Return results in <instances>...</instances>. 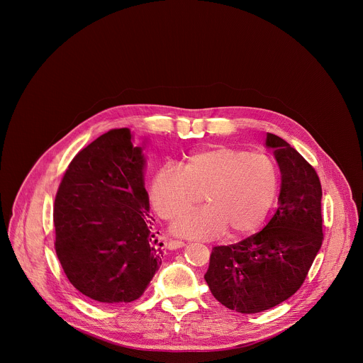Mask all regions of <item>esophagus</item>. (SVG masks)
I'll return each mask as SVG.
<instances>
[{"instance_id": "34e87169", "label": "esophagus", "mask_w": 363, "mask_h": 363, "mask_svg": "<svg viewBox=\"0 0 363 363\" xmlns=\"http://www.w3.org/2000/svg\"><path fill=\"white\" fill-rule=\"evenodd\" d=\"M165 245L168 250H178V248H182L185 245V242L179 241V240H168L165 242Z\"/></svg>"}]
</instances>
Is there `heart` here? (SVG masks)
I'll return each instance as SVG.
<instances>
[{
  "mask_svg": "<svg viewBox=\"0 0 363 363\" xmlns=\"http://www.w3.org/2000/svg\"><path fill=\"white\" fill-rule=\"evenodd\" d=\"M279 175L263 153L233 146L194 152L182 168L164 165L153 175L149 196L164 220H175L199 200L206 206L179 217L172 233L186 238H211L228 228L237 237L260 225L276 199Z\"/></svg>",
  "mask_w": 363,
  "mask_h": 363,
  "instance_id": "heart-1",
  "label": "heart"
}]
</instances>
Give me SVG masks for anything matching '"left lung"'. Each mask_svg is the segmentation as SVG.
Returning <instances> with one entry per match:
<instances>
[{
	"label": "left lung",
	"mask_w": 363,
	"mask_h": 363,
	"mask_svg": "<svg viewBox=\"0 0 363 363\" xmlns=\"http://www.w3.org/2000/svg\"><path fill=\"white\" fill-rule=\"evenodd\" d=\"M281 174L279 206L260 231L214 247L203 279L213 296L240 313H258L303 284L322 241V185L313 167L284 139L267 133Z\"/></svg>",
	"instance_id": "1"
}]
</instances>
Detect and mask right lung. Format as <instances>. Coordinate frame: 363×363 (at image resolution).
Instances as JSON below:
<instances>
[{"label": "right lung", "mask_w": 363, "mask_h": 363, "mask_svg": "<svg viewBox=\"0 0 363 363\" xmlns=\"http://www.w3.org/2000/svg\"><path fill=\"white\" fill-rule=\"evenodd\" d=\"M132 139L130 129H113L82 149L55 201L60 264L76 290L103 304L139 298L162 263L145 189V143Z\"/></svg>", "instance_id": "right-lung-1"}]
</instances>
